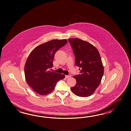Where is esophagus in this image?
Returning <instances> with one entry per match:
<instances>
[{"label": "esophagus", "instance_id": "esophagus-1", "mask_svg": "<svg viewBox=\"0 0 131 131\" xmlns=\"http://www.w3.org/2000/svg\"><path fill=\"white\" fill-rule=\"evenodd\" d=\"M66 78H67V79H68V78H69L70 77H71L70 75H66Z\"/></svg>", "mask_w": 131, "mask_h": 131}]
</instances>
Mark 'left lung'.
I'll return each mask as SVG.
<instances>
[{"label": "left lung", "instance_id": "1", "mask_svg": "<svg viewBox=\"0 0 131 131\" xmlns=\"http://www.w3.org/2000/svg\"><path fill=\"white\" fill-rule=\"evenodd\" d=\"M68 41L80 70V74L74 76L77 84L71 90L78 96H89L99 85L104 73L100 55L96 48L87 41L79 38L69 39Z\"/></svg>", "mask_w": 131, "mask_h": 131}]
</instances>
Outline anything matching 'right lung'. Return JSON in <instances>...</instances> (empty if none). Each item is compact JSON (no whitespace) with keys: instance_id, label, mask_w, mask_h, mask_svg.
<instances>
[{"instance_id":"obj_1","label":"right lung","mask_w":131,"mask_h":131,"mask_svg":"<svg viewBox=\"0 0 131 131\" xmlns=\"http://www.w3.org/2000/svg\"><path fill=\"white\" fill-rule=\"evenodd\" d=\"M67 39H54L38 45L30 53L26 62L24 72L28 85L37 94H50L64 74L49 71L53 66L56 52L67 43Z\"/></svg>"}]
</instances>
